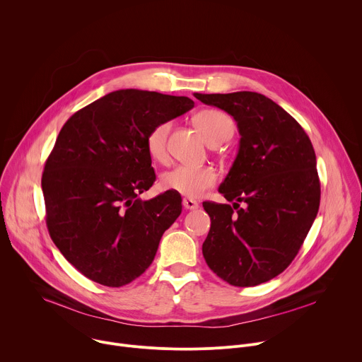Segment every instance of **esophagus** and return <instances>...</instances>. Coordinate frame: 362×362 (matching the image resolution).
<instances>
[{
  "mask_svg": "<svg viewBox=\"0 0 362 362\" xmlns=\"http://www.w3.org/2000/svg\"><path fill=\"white\" fill-rule=\"evenodd\" d=\"M183 208L187 209V211H194V209L199 208V203H197L194 199L185 197V199H183Z\"/></svg>",
  "mask_w": 362,
  "mask_h": 362,
  "instance_id": "1",
  "label": "esophagus"
}]
</instances>
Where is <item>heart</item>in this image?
Returning a JSON list of instances; mask_svg holds the SVG:
<instances>
[{
	"mask_svg": "<svg viewBox=\"0 0 362 362\" xmlns=\"http://www.w3.org/2000/svg\"><path fill=\"white\" fill-rule=\"evenodd\" d=\"M194 123L202 136L209 144L225 139L233 126L230 119L219 110H203L194 117ZM170 122L165 120L154 124L146 136V150L153 162L163 163L168 160V136ZM218 182L216 172L209 166H187L179 165L160 177V185L165 190H170L187 197H197L204 190L211 189Z\"/></svg>",
	"mask_w": 362,
	"mask_h": 362,
	"instance_id": "1",
	"label": "heart"
}]
</instances>
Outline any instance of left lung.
Segmentation results:
<instances>
[{
  "mask_svg": "<svg viewBox=\"0 0 362 362\" xmlns=\"http://www.w3.org/2000/svg\"><path fill=\"white\" fill-rule=\"evenodd\" d=\"M194 97L230 115L240 134L236 159L219 186L226 200H235L233 208L203 202L211 216L202 246L204 261L233 286L268 282L293 261L320 209L313 143L300 124L264 94Z\"/></svg>",
  "mask_w": 362,
  "mask_h": 362,
  "instance_id": "1",
  "label": "left lung"
}]
</instances>
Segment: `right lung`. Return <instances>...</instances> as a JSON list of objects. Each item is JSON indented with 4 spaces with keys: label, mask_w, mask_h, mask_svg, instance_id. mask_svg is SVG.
I'll return each instance as SVG.
<instances>
[{
    "label": "right lung",
    "mask_w": 362,
    "mask_h": 362,
    "mask_svg": "<svg viewBox=\"0 0 362 362\" xmlns=\"http://www.w3.org/2000/svg\"><path fill=\"white\" fill-rule=\"evenodd\" d=\"M189 97L136 88L106 94L74 113L45 162L41 187L51 239L86 278L119 288L153 262L182 197L140 193L156 180L148 130L193 109Z\"/></svg>",
    "instance_id": "add662e5"
}]
</instances>
